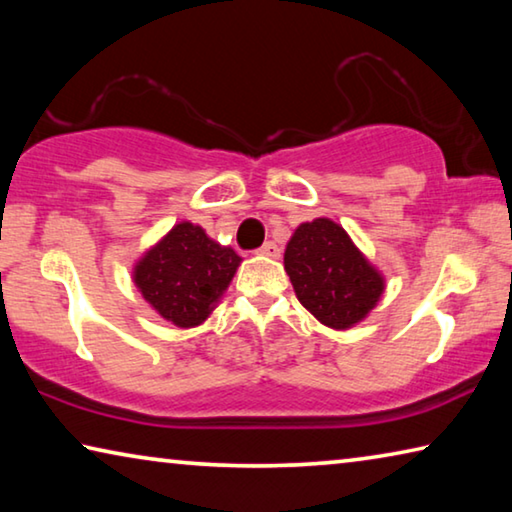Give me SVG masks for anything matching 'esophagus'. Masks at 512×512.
<instances>
[{
	"label": "esophagus",
	"mask_w": 512,
	"mask_h": 512,
	"mask_svg": "<svg viewBox=\"0 0 512 512\" xmlns=\"http://www.w3.org/2000/svg\"><path fill=\"white\" fill-rule=\"evenodd\" d=\"M259 255H266V257H280V246L275 244V241H266V244L257 250Z\"/></svg>",
	"instance_id": "esophagus-1"
}]
</instances>
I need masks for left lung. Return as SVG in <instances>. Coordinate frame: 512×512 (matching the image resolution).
<instances>
[{
	"label": "left lung",
	"instance_id": "1",
	"mask_svg": "<svg viewBox=\"0 0 512 512\" xmlns=\"http://www.w3.org/2000/svg\"><path fill=\"white\" fill-rule=\"evenodd\" d=\"M284 268L302 307L320 323L345 329L368 316L384 291V277L368 264L339 223H302L284 250Z\"/></svg>",
	"mask_w": 512,
	"mask_h": 512
}]
</instances>
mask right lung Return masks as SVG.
<instances>
[{"label": "right lung", "mask_w": 512, "mask_h": 512, "mask_svg": "<svg viewBox=\"0 0 512 512\" xmlns=\"http://www.w3.org/2000/svg\"><path fill=\"white\" fill-rule=\"evenodd\" d=\"M241 257L194 223H178L135 266V284L162 318L178 327L201 325L228 289Z\"/></svg>", "instance_id": "1"}]
</instances>
